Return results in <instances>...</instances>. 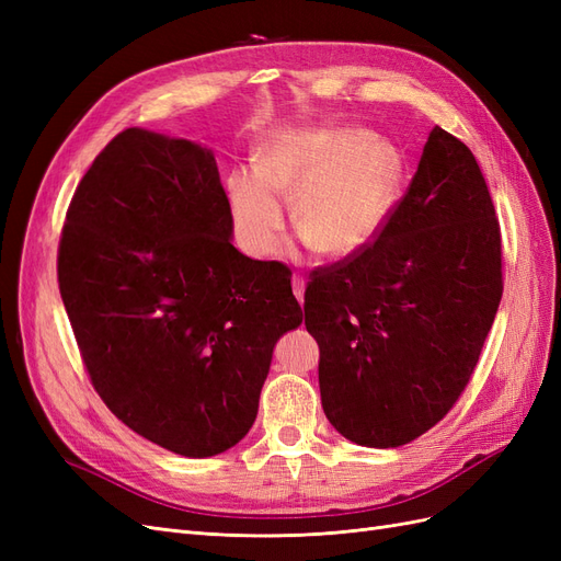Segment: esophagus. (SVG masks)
Wrapping results in <instances>:
<instances>
[{
  "instance_id": "esophagus-1",
  "label": "esophagus",
  "mask_w": 561,
  "mask_h": 561,
  "mask_svg": "<svg viewBox=\"0 0 561 561\" xmlns=\"http://www.w3.org/2000/svg\"><path fill=\"white\" fill-rule=\"evenodd\" d=\"M304 290H307V283H304L301 276H295V278H293V293H295V297H297L299 304L304 301Z\"/></svg>"
}]
</instances>
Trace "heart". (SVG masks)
<instances>
[{
	"instance_id": "1",
	"label": "heart",
	"mask_w": 561,
	"mask_h": 561,
	"mask_svg": "<svg viewBox=\"0 0 561 561\" xmlns=\"http://www.w3.org/2000/svg\"><path fill=\"white\" fill-rule=\"evenodd\" d=\"M404 161L400 149L351 126H304L268 138L254 168L225 182L229 222L254 260L274 254L295 196L307 245L328 257H353L375 243L396 210Z\"/></svg>"
}]
</instances>
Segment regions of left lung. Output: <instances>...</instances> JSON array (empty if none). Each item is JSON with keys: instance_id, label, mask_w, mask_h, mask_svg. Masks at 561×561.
<instances>
[{"instance_id": "8db88e82", "label": "left lung", "mask_w": 561, "mask_h": 561, "mask_svg": "<svg viewBox=\"0 0 561 561\" xmlns=\"http://www.w3.org/2000/svg\"><path fill=\"white\" fill-rule=\"evenodd\" d=\"M501 295V231L484 175L435 126L379 239L316 271L304 295L332 426L377 449L431 431L478 365Z\"/></svg>"}]
</instances>
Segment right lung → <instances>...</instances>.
<instances>
[{
	"instance_id": "obj_1",
	"label": "right lung",
	"mask_w": 561,
	"mask_h": 561,
	"mask_svg": "<svg viewBox=\"0 0 561 561\" xmlns=\"http://www.w3.org/2000/svg\"><path fill=\"white\" fill-rule=\"evenodd\" d=\"M231 239L213 149L147 128L100 151L62 227L60 297L95 390L190 458L248 435L274 346L304 320L287 268Z\"/></svg>"
}]
</instances>
